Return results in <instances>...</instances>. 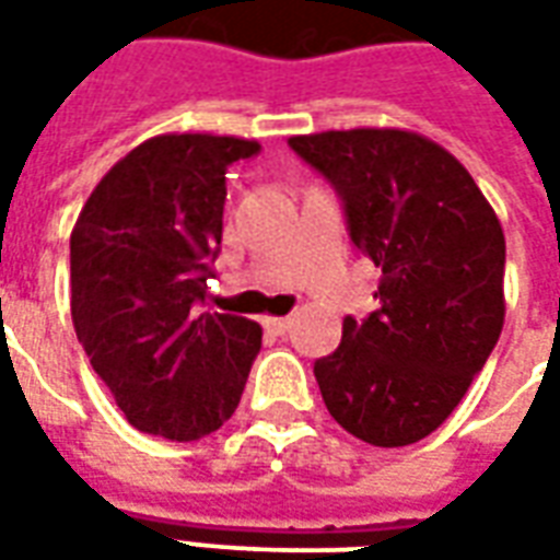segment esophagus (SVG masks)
Masks as SVG:
<instances>
[{
  "label": "esophagus",
  "mask_w": 560,
  "mask_h": 560,
  "mask_svg": "<svg viewBox=\"0 0 560 560\" xmlns=\"http://www.w3.org/2000/svg\"><path fill=\"white\" fill-rule=\"evenodd\" d=\"M264 327L272 329V332H279V336H284V332L291 329V317H267V320H264Z\"/></svg>",
  "instance_id": "esophagus-1"
}]
</instances>
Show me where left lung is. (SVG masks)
<instances>
[{
	"instance_id": "8db88e82",
	"label": "left lung",
	"mask_w": 560,
	"mask_h": 560,
	"mask_svg": "<svg viewBox=\"0 0 560 560\" xmlns=\"http://www.w3.org/2000/svg\"><path fill=\"white\" fill-rule=\"evenodd\" d=\"M341 197L351 243L377 269V308L345 317L315 363L345 432L408 446L453 413L504 327V231L470 173L434 140L351 128L288 140Z\"/></svg>"
}]
</instances>
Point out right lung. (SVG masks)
Listing matches in <instances>:
<instances>
[{
  "instance_id": "obj_1",
  "label": "right lung",
  "mask_w": 560,
  "mask_h": 560,
  "mask_svg": "<svg viewBox=\"0 0 560 560\" xmlns=\"http://www.w3.org/2000/svg\"><path fill=\"white\" fill-rule=\"evenodd\" d=\"M260 152L219 135L149 138L104 173L71 231V317L126 420L197 441L231 420L260 327L200 312L219 255L224 173Z\"/></svg>"
}]
</instances>
